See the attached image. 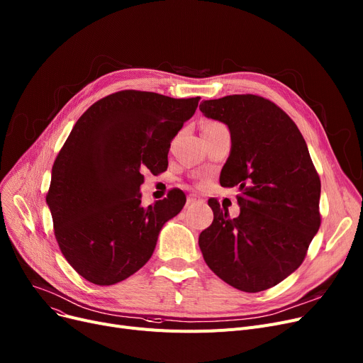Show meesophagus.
Instances as JSON below:
<instances>
[{
	"instance_id": "1",
	"label": "esophagus",
	"mask_w": 363,
	"mask_h": 363,
	"mask_svg": "<svg viewBox=\"0 0 363 363\" xmlns=\"http://www.w3.org/2000/svg\"><path fill=\"white\" fill-rule=\"evenodd\" d=\"M186 203H188V204H201V203H203V200H201L200 197H197V196L191 194V196H188Z\"/></svg>"
}]
</instances>
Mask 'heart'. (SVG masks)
<instances>
[{
	"label": "heart",
	"instance_id": "1",
	"mask_svg": "<svg viewBox=\"0 0 363 363\" xmlns=\"http://www.w3.org/2000/svg\"><path fill=\"white\" fill-rule=\"evenodd\" d=\"M213 126H222V125L218 122H208V123H206L204 128H213Z\"/></svg>",
	"mask_w": 363,
	"mask_h": 363
}]
</instances>
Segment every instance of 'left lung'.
<instances>
[{"label":"left lung","mask_w":363,"mask_h":363,"mask_svg":"<svg viewBox=\"0 0 363 363\" xmlns=\"http://www.w3.org/2000/svg\"><path fill=\"white\" fill-rule=\"evenodd\" d=\"M200 110L230 128L233 145L219 181L240 189L234 219L208 200L213 222L199 237L200 250L234 289L268 290L303 263L320 226V179L306 141L287 113L259 95L206 100Z\"/></svg>","instance_id":"left-lung-1"}]
</instances>
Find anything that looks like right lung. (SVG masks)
<instances>
[{"instance_id":"1","label":"right lung","mask_w":363,"mask_h":363,"mask_svg":"<svg viewBox=\"0 0 363 363\" xmlns=\"http://www.w3.org/2000/svg\"><path fill=\"white\" fill-rule=\"evenodd\" d=\"M200 97L125 89L94 103L55 157L47 204L72 268L97 285L118 284L148 262L162 226L186 201L181 189L141 206L143 169H167L172 140Z\"/></svg>"}]
</instances>
